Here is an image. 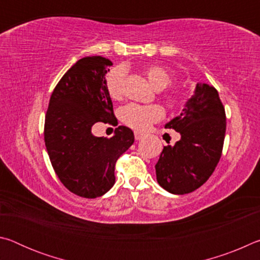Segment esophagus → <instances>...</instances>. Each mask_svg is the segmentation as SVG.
Listing matches in <instances>:
<instances>
[{"label":"esophagus","instance_id":"1","mask_svg":"<svg viewBox=\"0 0 260 260\" xmlns=\"http://www.w3.org/2000/svg\"><path fill=\"white\" fill-rule=\"evenodd\" d=\"M134 136H135V140H141L144 138V134L141 133V132H134Z\"/></svg>","mask_w":260,"mask_h":260}]
</instances>
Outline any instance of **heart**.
Listing matches in <instances>:
<instances>
[{"label":"heart","mask_w":260,"mask_h":260,"mask_svg":"<svg viewBox=\"0 0 260 260\" xmlns=\"http://www.w3.org/2000/svg\"><path fill=\"white\" fill-rule=\"evenodd\" d=\"M143 72L153 89L156 90L165 89L172 82V74L158 65H149ZM124 77L125 71L121 68H114L108 73L105 79V87L111 99L118 100L121 98ZM166 101L169 104L173 105L178 102V96L174 93H170L166 95ZM119 116L121 121L127 126L138 131H146L153 122L161 119L164 116V110L156 104L139 105L131 103L120 109Z\"/></svg>","instance_id":"heart-1"}]
</instances>
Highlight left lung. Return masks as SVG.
I'll return each mask as SVG.
<instances>
[{"label":"left lung","mask_w":260,"mask_h":260,"mask_svg":"<svg viewBox=\"0 0 260 260\" xmlns=\"http://www.w3.org/2000/svg\"><path fill=\"white\" fill-rule=\"evenodd\" d=\"M165 127L181 139L162 149L155 166L157 181L171 193H189L208 181L221 157L226 113L217 89L197 83L182 112Z\"/></svg>","instance_id":"left-lung-1"}]
</instances>
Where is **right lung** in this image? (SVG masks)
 <instances>
[{
	"label": "right lung",
	"instance_id": "add662e5",
	"mask_svg": "<svg viewBox=\"0 0 260 260\" xmlns=\"http://www.w3.org/2000/svg\"><path fill=\"white\" fill-rule=\"evenodd\" d=\"M111 65L102 56L79 59L57 83L46 114L45 142L51 165L60 182L85 199L112 188L116 161L134 143L126 126L117 127L110 139L91 132L96 122L117 120L105 87Z\"/></svg>",
	"mask_w": 260,
	"mask_h": 260
}]
</instances>
